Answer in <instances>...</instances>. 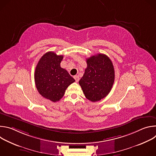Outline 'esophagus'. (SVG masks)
<instances>
[{
  "instance_id": "1",
  "label": "esophagus",
  "mask_w": 156,
  "mask_h": 156,
  "mask_svg": "<svg viewBox=\"0 0 156 156\" xmlns=\"http://www.w3.org/2000/svg\"><path fill=\"white\" fill-rule=\"evenodd\" d=\"M74 78H75V81H76V82H78L79 80H80V78H79V76H77V75L74 76Z\"/></svg>"
}]
</instances>
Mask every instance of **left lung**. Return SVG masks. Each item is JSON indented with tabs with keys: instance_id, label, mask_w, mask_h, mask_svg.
I'll use <instances>...</instances> for the list:
<instances>
[{
	"instance_id": "left-lung-1",
	"label": "left lung",
	"mask_w": 156,
	"mask_h": 156,
	"mask_svg": "<svg viewBox=\"0 0 156 156\" xmlns=\"http://www.w3.org/2000/svg\"><path fill=\"white\" fill-rule=\"evenodd\" d=\"M87 68L79 84L85 97L96 102L106 97L114 83L113 63L105 54H98L86 58Z\"/></svg>"
}]
</instances>
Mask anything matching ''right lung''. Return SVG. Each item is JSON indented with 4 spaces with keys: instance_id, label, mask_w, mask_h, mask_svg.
I'll use <instances>...</instances> for the list:
<instances>
[{
    "instance_id": "right-lung-1",
    "label": "right lung",
    "mask_w": 156,
    "mask_h": 156,
    "mask_svg": "<svg viewBox=\"0 0 156 156\" xmlns=\"http://www.w3.org/2000/svg\"><path fill=\"white\" fill-rule=\"evenodd\" d=\"M63 55L54 52L44 54L39 60L34 73V81L39 93L54 102L60 101L65 90L75 80L60 66Z\"/></svg>"
}]
</instances>
